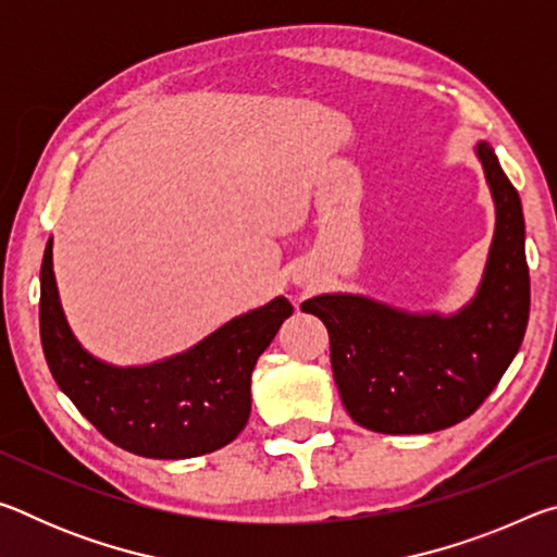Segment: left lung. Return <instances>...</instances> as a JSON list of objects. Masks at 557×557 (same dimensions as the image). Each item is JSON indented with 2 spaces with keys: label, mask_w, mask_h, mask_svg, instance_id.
Masks as SVG:
<instances>
[{
  "label": "left lung",
  "mask_w": 557,
  "mask_h": 557,
  "mask_svg": "<svg viewBox=\"0 0 557 557\" xmlns=\"http://www.w3.org/2000/svg\"><path fill=\"white\" fill-rule=\"evenodd\" d=\"M496 231L476 297L451 317L410 314L361 295H319L301 312L324 322L346 412L383 435H425L467 420L521 348L531 277L521 199L494 149L476 145Z\"/></svg>",
  "instance_id": "1"
}]
</instances>
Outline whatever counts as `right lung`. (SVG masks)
Segmentation results:
<instances>
[{
	"instance_id": "right-lung-1",
	"label": "right lung",
	"mask_w": 557,
	"mask_h": 557,
	"mask_svg": "<svg viewBox=\"0 0 557 557\" xmlns=\"http://www.w3.org/2000/svg\"><path fill=\"white\" fill-rule=\"evenodd\" d=\"M53 243L41 262L39 326L59 388L112 445L149 459L209 455L240 435L250 418V375L292 314L285 297L231 319L211 336L149 366L102 363L65 324L53 277Z\"/></svg>"
}]
</instances>
